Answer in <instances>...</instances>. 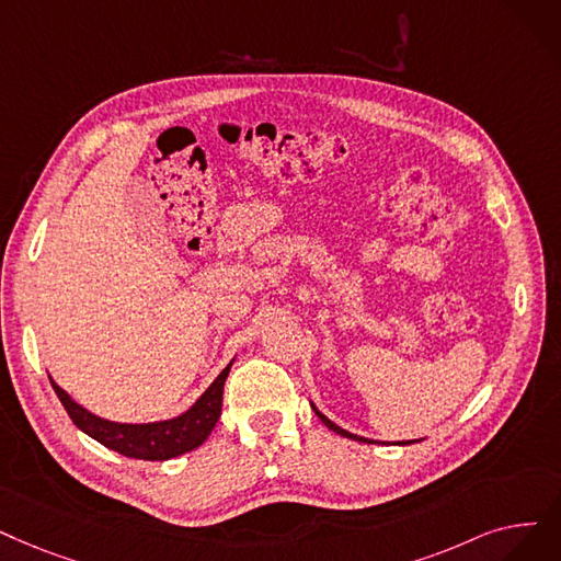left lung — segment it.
I'll use <instances>...</instances> for the list:
<instances>
[{"label":"left lung","instance_id":"8db88e82","mask_svg":"<svg viewBox=\"0 0 561 561\" xmlns=\"http://www.w3.org/2000/svg\"><path fill=\"white\" fill-rule=\"evenodd\" d=\"M316 410V408H313ZM316 415H319V420L330 428V431H334V433H339V435H344V437H351V440H357V443H369V445H374L371 440H367V437H359V435H353V433H348V431H344V428H339L334 422H330L325 415H321L319 410H316ZM399 445H410V443H399Z\"/></svg>","mask_w":561,"mask_h":561}]
</instances>
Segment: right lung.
I'll return each instance as SVG.
<instances>
[{"label": "right lung", "instance_id": "obj_1", "mask_svg": "<svg viewBox=\"0 0 561 561\" xmlns=\"http://www.w3.org/2000/svg\"><path fill=\"white\" fill-rule=\"evenodd\" d=\"M231 364L233 362L227 364L222 374L217 376L213 385L199 397V401L194 403L187 412H183L181 417L156 422V424H116V422L101 420L72 401L55 380L50 382L72 424H76L80 431H84L87 435H91L93 440H99L107 449L128 458L167 460V458H176L181 454L197 449L210 435L217 420H220L222 392H225V382H227Z\"/></svg>", "mask_w": 561, "mask_h": 561}]
</instances>
